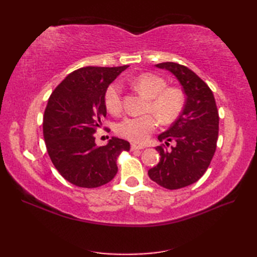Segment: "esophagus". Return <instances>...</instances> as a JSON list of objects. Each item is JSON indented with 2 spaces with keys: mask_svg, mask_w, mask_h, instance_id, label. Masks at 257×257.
I'll return each mask as SVG.
<instances>
[{
  "mask_svg": "<svg viewBox=\"0 0 257 257\" xmlns=\"http://www.w3.org/2000/svg\"><path fill=\"white\" fill-rule=\"evenodd\" d=\"M143 149H145V147H143V146H137V145H132V150L133 151H136V150H143Z\"/></svg>",
  "mask_w": 257,
  "mask_h": 257,
  "instance_id": "esophagus-1",
  "label": "esophagus"
}]
</instances>
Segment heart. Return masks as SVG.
I'll return each mask as SVG.
<instances>
[{"instance_id": "heart-1", "label": "heart", "mask_w": 257, "mask_h": 257, "mask_svg": "<svg viewBox=\"0 0 257 257\" xmlns=\"http://www.w3.org/2000/svg\"><path fill=\"white\" fill-rule=\"evenodd\" d=\"M133 86L141 95L149 99L147 110L154 112L162 122L176 119L184 106L183 92L178 88H167L166 80L154 74H143L136 77ZM108 111L117 113L121 109V89L118 84H111L105 94ZM158 120L154 114L141 117H125L120 121L116 132L133 143L144 144L157 128Z\"/></svg>"}]
</instances>
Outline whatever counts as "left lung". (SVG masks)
Segmentation results:
<instances>
[{"label":"left lung","instance_id":"left-lung-1","mask_svg":"<svg viewBox=\"0 0 257 257\" xmlns=\"http://www.w3.org/2000/svg\"><path fill=\"white\" fill-rule=\"evenodd\" d=\"M178 79L185 95L179 117L158 140L170 149L159 146L160 161L148 174L152 181L169 190L181 189L198 181L205 173L216 149L219 136V112L212 90L198 75L176 63L157 64Z\"/></svg>","mask_w":257,"mask_h":257}]
</instances>
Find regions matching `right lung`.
Here are the masks:
<instances>
[{"mask_svg": "<svg viewBox=\"0 0 257 257\" xmlns=\"http://www.w3.org/2000/svg\"><path fill=\"white\" fill-rule=\"evenodd\" d=\"M128 66L83 67L67 75L48 99L43 135L53 165L68 182L98 188L118 171L117 157L130 144L112 137L106 146L95 143L96 130L106 117L105 94Z\"/></svg>", "mask_w": 257, "mask_h": 257, "instance_id": "obj_1", "label": "right lung"}]
</instances>
